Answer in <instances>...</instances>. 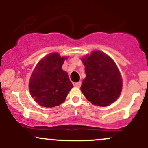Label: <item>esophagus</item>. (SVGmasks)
I'll return each instance as SVG.
<instances>
[{
    "instance_id": "esophagus-1",
    "label": "esophagus",
    "mask_w": 148,
    "mask_h": 148,
    "mask_svg": "<svg viewBox=\"0 0 148 148\" xmlns=\"http://www.w3.org/2000/svg\"><path fill=\"white\" fill-rule=\"evenodd\" d=\"M74 86H75L76 87H78V88L81 87V81H79V82H76V83H75V84H74Z\"/></svg>"
}]
</instances>
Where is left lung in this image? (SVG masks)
I'll list each match as a JSON object with an SVG mask.
<instances>
[{
    "label": "left lung",
    "mask_w": 148,
    "mask_h": 148,
    "mask_svg": "<svg viewBox=\"0 0 148 148\" xmlns=\"http://www.w3.org/2000/svg\"><path fill=\"white\" fill-rule=\"evenodd\" d=\"M86 77L81 90L88 101L99 106L113 103L122 90L121 76L116 64L109 56L95 51L82 59Z\"/></svg>",
    "instance_id": "obj_1"
}]
</instances>
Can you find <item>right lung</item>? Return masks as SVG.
Masks as SVG:
<instances>
[{"instance_id":"add662e5","label":"right lung","mask_w":148,"mask_h":148,"mask_svg":"<svg viewBox=\"0 0 148 148\" xmlns=\"http://www.w3.org/2000/svg\"><path fill=\"white\" fill-rule=\"evenodd\" d=\"M65 58L54 53L47 56L37 64L29 82L30 95L37 103L54 107L62 103L73 84L67 73L62 69Z\"/></svg>"}]
</instances>
